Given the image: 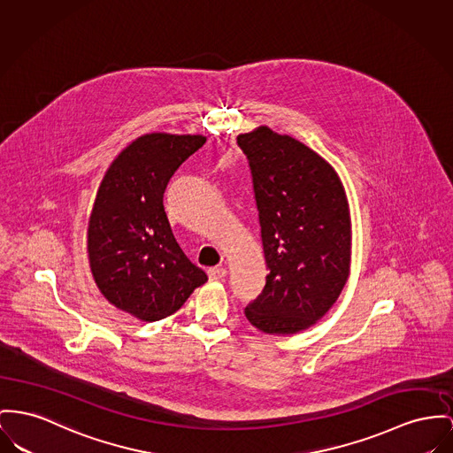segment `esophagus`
Returning <instances> with one entry per match:
<instances>
[{"instance_id":"esophagus-1","label":"esophagus","mask_w":453,"mask_h":453,"mask_svg":"<svg viewBox=\"0 0 453 453\" xmlns=\"http://www.w3.org/2000/svg\"><path fill=\"white\" fill-rule=\"evenodd\" d=\"M208 274H210L211 280L218 281V280H223L226 276V268H210Z\"/></svg>"}]
</instances>
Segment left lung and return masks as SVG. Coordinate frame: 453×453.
Masks as SVG:
<instances>
[{
    "label": "left lung",
    "instance_id": "left-lung-1",
    "mask_svg": "<svg viewBox=\"0 0 453 453\" xmlns=\"http://www.w3.org/2000/svg\"><path fill=\"white\" fill-rule=\"evenodd\" d=\"M237 142L252 172L270 270L245 318L261 332L294 334L314 326L349 280L347 194L332 165L290 135L261 125L241 134Z\"/></svg>",
    "mask_w": 453,
    "mask_h": 453
}]
</instances>
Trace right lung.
I'll list each match as a JSON object with an SVG mask.
<instances>
[{
	"instance_id": "1",
	"label": "right lung",
	"mask_w": 453,
	"mask_h": 453,
	"mask_svg": "<svg viewBox=\"0 0 453 453\" xmlns=\"http://www.w3.org/2000/svg\"><path fill=\"white\" fill-rule=\"evenodd\" d=\"M204 135L152 132L113 159L88 226L92 278L104 299L141 321L177 312L208 281L181 250L165 211V190Z\"/></svg>"
}]
</instances>
